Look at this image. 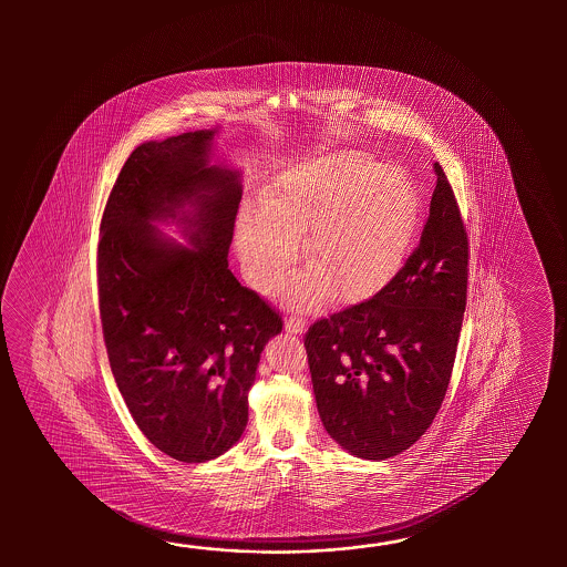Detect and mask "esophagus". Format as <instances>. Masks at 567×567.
Here are the masks:
<instances>
[{
	"label": "esophagus",
	"instance_id": "esophagus-1",
	"mask_svg": "<svg viewBox=\"0 0 567 567\" xmlns=\"http://www.w3.org/2000/svg\"><path fill=\"white\" fill-rule=\"evenodd\" d=\"M306 330V320L298 318V316H289L286 320V332L289 334H301Z\"/></svg>",
	"mask_w": 567,
	"mask_h": 567
}]
</instances>
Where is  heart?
I'll return each instance as SVG.
<instances>
[{
	"instance_id": "obj_1",
	"label": "heart",
	"mask_w": 567,
	"mask_h": 567,
	"mask_svg": "<svg viewBox=\"0 0 567 567\" xmlns=\"http://www.w3.org/2000/svg\"><path fill=\"white\" fill-rule=\"evenodd\" d=\"M417 200L405 169L361 152H334L278 174L264 210L245 208L237 249L255 288L269 289L293 261L301 237L308 271L289 300L316 306L330 293L357 300L385 286L408 251Z\"/></svg>"
}]
</instances>
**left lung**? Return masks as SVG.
I'll return each mask as SVG.
<instances>
[{
  "mask_svg": "<svg viewBox=\"0 0 567 567\" xmlns=\"http://www.w3.org/2000/svg\"><path fill=\"white\" fill-rule=\"evenodd\" d=\"M405 266L371 300L313 322L303 347L326 432L352 456L413 446L446 398L468 289V235L440 164Z\"/></svg>",
  "mask_w": 567,
  "mask_h": 567,
  "instance_id": "obj_1",
  "label": "left lung"
}]
</instances>
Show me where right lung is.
<instances>
[{
  "instance_id": "right-lung-1",
  "label": "right lung",
  "mask_w": 567,
  "mask_h": 567,
  "mask_svg": "<svg viewBox=\"0 0 567 567\" xmlns=\"http://www.w3.org/2000/svg\"><path fill=\"white\" fill-rule=\"evenodd\" d=\"M215 133L137 145L109 194L96 249L115 383L145 437L188 464L239 442L261 352L284 326L230 274L241 174L210 164ZM166 219L190 248L153 225Z\"/></svg>"
}]
</instances>
